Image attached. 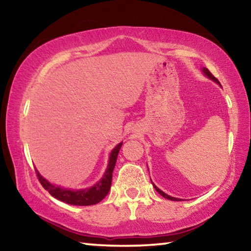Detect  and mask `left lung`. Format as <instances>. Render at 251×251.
I'll list each match as a JSON object with an SVG mask.
<instances>
[{
    "mask_svg": "<svg viewBox=\"0 0 251 251\" xmlns=\"http://www.w3.org/2000/svg\"><path fill=\"white\" fill-rule=\"evenodd\" d=\"M202 72H203V73H205V75L206 76H208V77H209L210 79H212V80H215V82L216 83H218V84H220L219 83V80L217 79V78H216L215 77V76L214 75H212L211 73H210V72H209V70H208V69H206V67H203V69H202ZM151 184H152V182H151ZM152 186H154L155 187V189L157 190V193H158V194H160L161 195V196H163V197H165V198H166V199H169V201H180V199H178V198H175V197H171V196H168V195L167 194H165L164 192H161V190L159 189V188H157V187L154 185V184H152Z\"/></svg>",
    "mask_w": 251,
    "mask_h": 251,
    "instance_id": "left-lung-1",
    "label": "left lung"
}]
</instances>
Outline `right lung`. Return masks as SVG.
<instances>
[{
  "label": "right lung",
  "mask_w": 251,
  "mask_h": 251,
  "mask_svg": "<svg viewBox=\"0 0 251 251\" xmlns=\"http://www.w3.org/2000/svg\"><path fill=\"white\" fill-rule=\"evenodd\" d=\"M122 145L123 143L118 144V145L112 151V152H110L108 166H107V169H106L103 178H101L96 185L91 187V188L80 189V190H71V189L61 188V187L58 186H54L52 184H50V182L46 179H44V178L42 177L36 171L37 178H39V180L41 182V185L43 186V188L48 190L53 197L58 199V201L70 203V205H76V206L95 205V203L103 201L106 195H107L109 192L110 185H112L113 171H114V167H115L118 152H120Z\"/></svg>",
  "instance_id": "1"
}]
</instances>
